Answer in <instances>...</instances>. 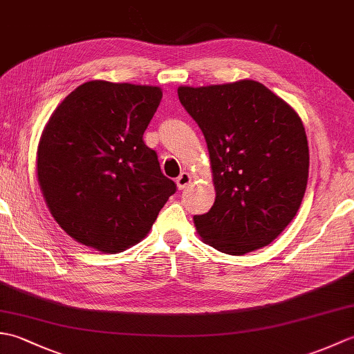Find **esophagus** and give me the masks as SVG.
I'll return each mask as SVG.
<instances>
[{"mask_svg":"<svg viewBox=\"0 0 354 354\" xmlns=\"http://www.w3.org/2000/svg\"><path fill=\"white\" fill-rule=\"evenodd\" d=\"M190 183H192V175L189 171H183L181 175L176 178V185H178L179 190L185 189L187 185H190Z\"/></svg>","mask_w":354,"mask_h":354,"instance_id":"esophagus-1","label":"esophagus"}]
</instances>
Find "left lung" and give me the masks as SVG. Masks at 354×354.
<instances>
[{
    "instance_id": "obj_1",
    "label": "left lung",
    "mask_w": 354,
    "mask_h": 354,
    "mask_svg": "<svg viewBox=\"0 0 354 354\" xmlns=\"http://www.w3.org/2000/svg\"><path fill=\"white\" fill-rule=\"evenodd\" d=\"M179 102L204 133L216 199L194 216L214 250L243 255L269 245L295 217L309 178L301 118L260 82L179 86Z\"/></svg>"
}]
</instances>
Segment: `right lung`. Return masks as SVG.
<instances>
[{
  "mask_svg": "<svg viewBox=\"0 0 354 354\" xmlns=\"http://www.w3.org/2000/svg\"><path fill=\"white\" fill-rule=\"evenodd\" d=\"M160 86L91 80L45 124L36 173L51 216L76 242L123 252L147 236L176 184L142 141Z\"/></svg>",
  "mask_w": 354,
  "mask_h": 354,
  "instance_id": "obj_1",
  "label": "right lung"
}]
</instances>
